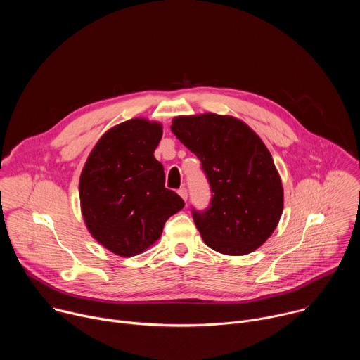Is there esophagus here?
I'll list each match as a JSON object with an SVG mask.
<instances>
[{
    "label": "esophagus",
    "instance_id": "obj_1",
    "mask_svg": "<svg viewBox=\"0 0 360 360\" xmlns=\"http://www.w3.org/2000/svg\"><path fill=\"white\" fill-rule=\"evenodd\" d=\"M178 195L186 202V199H188V191H186V188H181V189L178 191Z\"/></svg>",
    "mask_w": 360,
    "mask_h": 360
}]
</instances>
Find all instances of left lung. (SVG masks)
<instances>
[{"mask_svg": "<svg viewBox=\"0 0 360 360\" xmlns=\"http://www.w3.org/2000/svg\"><path fill=\"white\" fill-rule=\"evenodd\" d=\"M171 131L200 160L214 192L211 207L193 212L211 249L231 256L262 246L283 211V185L269 149L248 124L232 115H179Z\"/></svg>", "mask_w": 360, "mask_h": 360, "instance_id": "8db88e82", "label": "left lung"}]
</instances>
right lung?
I'll use <instances>...</instances> for the list:
<instances>
[{
    "mask_svg": "<svg viewBox=\"0 0 360 360\" xmlns=\"http://www.w3.org/2000/svg\"><path fill=\"white\" fill-rule=\"evenodd\" d=\"M164 127L132 118L110 128L94 145L79 176V205L91 236L129 258L155 243L165 221L185 202L165 188L162 164L153 157Z\"/></svg>",
    "mask_w": 360,
    "mask_h": 360,
    "instance_id": "1",
    "label": "right lung"
}]
</instances>
